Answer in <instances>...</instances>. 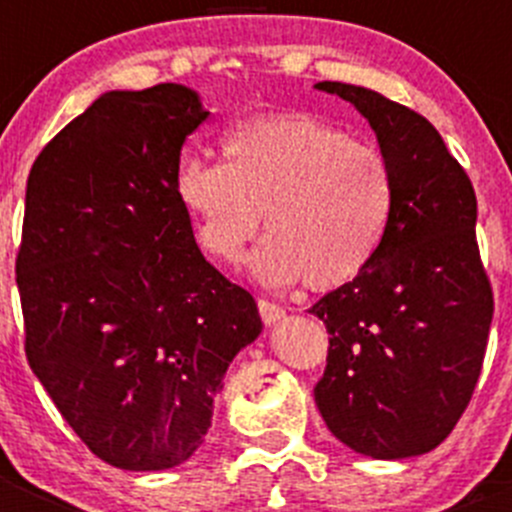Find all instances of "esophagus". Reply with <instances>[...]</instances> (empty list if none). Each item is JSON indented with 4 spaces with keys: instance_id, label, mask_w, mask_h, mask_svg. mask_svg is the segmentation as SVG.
Masks as SVG:
<instances>
[{
    "instance_id": "obj_1",
    "label": "esophagus",
    "mask_w": 512,
    "mask_h": 512,
    "mask_svg": "<svg viewBox=\"0 0 512 512\" xmlns=\"http://www.w3.org/2000/svg\"><path fill=\"white\" fill-rule=\"evenodd\" d=\"M257 307H260V317L265 324H275L285 317V309L280 304L270 302V299H257Z\"/></svg>"
}]
</instances>
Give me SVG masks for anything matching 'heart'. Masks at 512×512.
<instances>
[{
	"label": "heart",
	"mask_w": 512,
	"mask_h": 512,
	"mask_svg": "<svg viewBox=\"0 0 512 512\" xmlns=\"http://www.w3.org/2000/svg\"><path fill=\"white\" fill-rule=\"evenodd\" d=\"M223 163L180 160L175 195L200 247L232 265L265 213L252 272L314 292L352 282L379 252L394 215L389 160L312 113H275L232 128Z\"/></svg>",
	"instance_id": "obj_1"
}]
</instances>
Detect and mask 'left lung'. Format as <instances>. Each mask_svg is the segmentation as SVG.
Listing matches in <instances>:
<instances>
[{
  "mask_svg": "<svg viewBox=\"0 0 512 512\" xmlns=\"http://www.w3.org/2000/svg\"><path fill=\"white\" fill-rule=\"evenodd\" d=\"M317 89L354 103L374 128L396 200L374 260L309 309L329 332L314 401L361 456H421L466 411L488 347L493 289L476 240V190L421 113L361 86Z\"/></svg>",
  "mask_w": 512,
  "mask_h": 512,
  "instance_id": "8db88e82",
  "label": "left lung"
}]
</instances>
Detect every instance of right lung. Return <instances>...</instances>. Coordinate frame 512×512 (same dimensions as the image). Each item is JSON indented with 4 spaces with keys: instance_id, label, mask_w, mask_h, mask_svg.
Instances as JSON below:
<instances>
[{
    "instance_id": "1",
    "label": "right lung",
    "mask_w": 512,
    "mask_h": 512,
    "mask_svg": "<svg viewBox=\"0 0 512 512\" xmlns=\"http://www.w3.org/2000/svg\"><path fill=\"white\" fill-rule=\"evenodd\" d=\"M195 91H108L61 128L27 180L17 287L27 361L94 456L123 471L188 461L213 423L257 304L195 245L175 195Z\"/></svg>"
}]
</instances>
